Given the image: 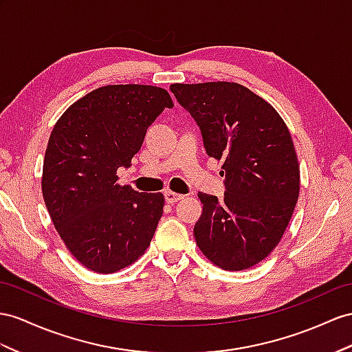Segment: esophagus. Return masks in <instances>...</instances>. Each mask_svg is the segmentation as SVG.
Segmentation results:
<instances>
[{"mask_svg": "<svg viewBox=\"0 0 352 352\" xmlns=\"http://www.w3.org/2000/svg\"><path fill=\"white\" fill-rule=\"evenodd\" d=\"M183 197H184L183 195H178V193H174V192H170V190L165 192V201H166L168 204H175V202H178V201H182Z\"/></svg>", "mask_w": 352, "mask_h": 352, "instance_id": "34e87169", "label": "esophagus"}]
</instances>
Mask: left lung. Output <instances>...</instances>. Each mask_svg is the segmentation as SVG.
<instances>
[{
    "instance_id": "left-lung-1",
    "label": "left lung",
    "mask_w": 352,
    "mask_h": 352,
    "mask_svg": "<svg viewBox=\"0 0 352 352\" xmlns=\"http://www.w3.org/2000/svg\"><path fill=\"white\" fill-rule=\"evenodd\" d=\"M199 126L210 157L223 160V199L199 193L196 244L214 265L242 270L281 241L299 196L300 170L284 120L263 98L238 83L170 85Z\"/></svg>"
}]
</instances>
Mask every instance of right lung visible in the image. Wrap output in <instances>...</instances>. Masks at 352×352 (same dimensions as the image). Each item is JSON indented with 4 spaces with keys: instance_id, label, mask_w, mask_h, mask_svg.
<instances>
[{
    "instance_id": "right-lung-1",
    "label": "right lung",
    "mask_w": 352,
    "mask_h": 352,
    "mask_svg": "<svg viewBox=\"0 0 352 352\" xmlns=\"http://www.w3.org/2000/svg\"><path fill=\"white\" fill-rule=\"evenodd\" d=\"M165 89L114 85L87 94L62 114L43 164V196L69 253L85 267L113 274L150 245L164 195L120 186L148 126L173 108Z\"/></svg>"
}]
</instances>
